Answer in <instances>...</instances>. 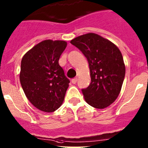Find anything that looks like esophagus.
Returning <instances> with one entry per match:
<instances>
[{"label":"esophagus","instance_id":"esophagus-1","mask_svg":"<svg viewBox=\"0 0 148 148\" xmlns=\"http://www.w3.org/2000/svg\"><path fill=\"white\" fill-rule=\"evenodd\" d=\"M77 78H74V79H71V83H72L73 84H77Z\"/></svg>","mask_w":148,"mask_h":148}]
</instances>
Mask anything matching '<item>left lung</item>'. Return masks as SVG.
I'll return each instance as SVG.
<instances>
[{"mask_svg": "<svg viewBox=\"0 0 148 148\" xmlns=\"http://www.w3.org/2000/svg\"><path fill=\"white\" fill-rule=\"evenodd\" d=\"M70 43L88 62L91 82L82 90L86 102L98 109L110 106L117 98L125 77L121 51L110 40L93 33L78 36Z\"/></svg>", "mask_w": 148, "mask_h": 148, "instance_id": "left-lung-1", "label": "left lung"}]
</instances>
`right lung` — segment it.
Returning <instances> with one entry per match:
<instances>
[{"mask_svg":"<svg viewBox=\"0 0 148 148\" xmlns=\"http://www.w3.org/2000/svg\"><path fill=\"white\" fill-rule=\"evenodd\" d=\"M66 45L64 40H43L21 62L19 79L24 93L34 106L45 112L61 106L69 87L70 82L58 63Z\"/></svg>","mask_w":148,"mask_h":148,"instance_id":"1","label":"right lung"}]
</instances>
